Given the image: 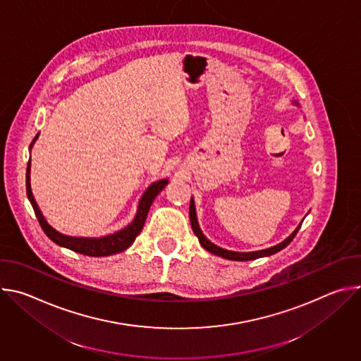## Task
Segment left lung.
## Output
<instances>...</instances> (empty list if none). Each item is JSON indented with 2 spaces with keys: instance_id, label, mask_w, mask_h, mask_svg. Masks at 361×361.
<instances>
[{
  "instance_id": "1",
  "label": "left lung",
  "mask_w": 361,
  "mask_h": 361,
  "mask_svg": "<svg viewBox=\"0 0 361 361\" xmlns=\"http://www.w3.org/2000/svg\"><path fill=\"white\" fill-rule=\"evenodd\" d=\"M190 221H191V227H192L194 234L198 237L200 244H201L205 250L213 252V254H216V255L224 257V259H227V260H234V262H248V260L259 259V257H266V255L276 254L277 251L283 250L284 247H287V245L293 241V238L295 237L297 231L300 230V227H301V224H302V223H301V224L293 231V234H291L290 237H287L283 243H280V244H277V245H274V247H271V248H266V250H260V251H252V252H237V251H230V250H224V248H221V247H217V245L213 244L210 240L205 238V235L201 233V230H200V227H198V221H197V216H195V207H194V200H192V198H191V201H190Z\"/></svg>"
}]
</instances>
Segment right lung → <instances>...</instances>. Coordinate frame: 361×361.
<instances>
[{
  "label": "right lung",
  "instance_id": "add662e5",
  "mask_svg": "<svg viewBox=\"0 0 361 361\" xmlns=\"http://www.w3.org/2000/svg\"><path fill=\"white\" fill-rule=\"evenodd\" d=\"M38 134L34 137L31 145L34 144V141L37 140ZM167 180H160V181H156L154 184H151L145 192L142 194L141 200H140V204H138V210H137V216L134 219V221L127 226L126 228L114 233V234H110V235H106V237H101V238H85V237H70V235H64L59 231H56L53 227H51L45 219L42 217L38 205L34 200V195L31 192V185H30V161H28V166H27V176H25V184H27V195H28V200L32 205L34 209V213L37 216V220L42 228V231L47 234V237L49 240H53L56 244L61 245V247H66L68 250H73L75 252H80V254H84V255H90V257H106V255H111V254H116V252H120V251H124L126 248H128L135 237L140 234V231L142 230L144 227V223H145V219H147V214L149 212V207L151 204L154 201V198H156L159 195V192L167 185Z\"/></svg>",
  "mask_w": 361,
  "mask_h": 361
}]
</instances>
